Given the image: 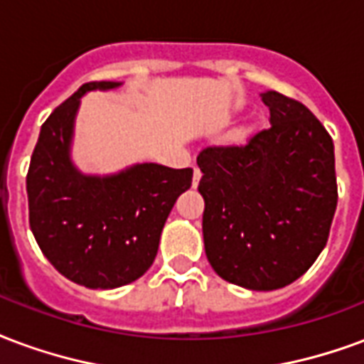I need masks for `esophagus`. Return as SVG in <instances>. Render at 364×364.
Returning <instances> with one entry per match:
<instances>
[{"label": "esophagus", "instance_id": "34e87169", "mask_svg": "<svg viewBox=\"0 0 364 364\" xmlns=\"http://www.w3.org/2000/svg\"><path fill=\"white\" fill-rule=\"evenodd\" d=\"M200 177H203V171H200L198 168H195V171H193V187H196V185H198Z\"/></svg>", "mask_w": 364, "mask_h": 364}]
</instances>
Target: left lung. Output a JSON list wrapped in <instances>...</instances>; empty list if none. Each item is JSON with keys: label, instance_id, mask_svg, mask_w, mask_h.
Returning <instances> with one entry per match:
<instances>
[{"label": "left lung", "instance_id": "8db88e82", "mask_svg": "<svg viewBox=\"0 0 364 364\" xmlns=\"http://www.w3.org/2000/svg\"><path fill=\"white\" fill-rule=\"evenodd\" d=\"M270 127L245 144L206 146L204 249L220 278L272 291L301 278L326 247L338 183L333 142L316 115L276 90L262 94Z\"/></svg>", "mask_w": 364, "mask_h": 364}]
</instances>
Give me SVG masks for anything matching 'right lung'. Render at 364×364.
<instances>
[{
  "instance_id": "right-lung-1",
  "label": "right lung",
  "mask_w": 364,
  "mask_h": 364,
  "mask_svg": "<svg viewBox=\"0 0 364 364\" xmlns=\"http://www.w3.org/2000/svg\"><path fill=\"white\" fill-rule=\"evenodd\" d=\"M121 82H86L52 112L26 173L28 220L53 268L90 289H114L152 266L160 235L193 169L136 164L115 175H85L73 166L71 141L80 96Z\"/></svg>"
}]
</instances>
